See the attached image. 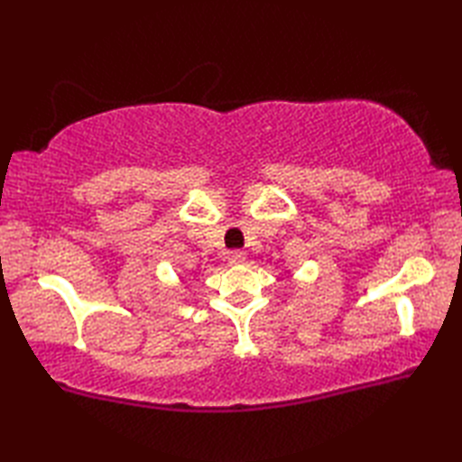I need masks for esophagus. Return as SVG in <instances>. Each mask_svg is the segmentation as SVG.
I'll list each match as a JSON object with an SVG mask.
<instances>
[{
    "instance_id": "esophagus-1",
    "label": "esophagus",
    "mask_w": 462,
    "mask_h": 462,
    "mask_svg": "<svg viewBox=\"0 0 462 462\" xmlns=\"http://www.w3.org/2000/svg\"><path fill=\"white\" fill-rule=\"evenodd\" d=\"M244 260H246V254H244L242 250H232V252H228V262H230V263H242Z\"/></svg>"
}]
</instances>
